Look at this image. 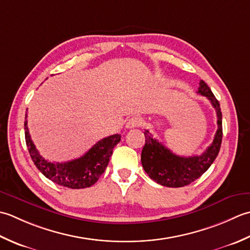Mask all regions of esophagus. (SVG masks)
<instances>
[{"instance_id": "1", "label": "esophagus", "mask_w": 250, "mask_h": 250, "mask_svg": "<svg viewBox=\"0 0 250 250\" xmlns=\"http://www.w3.org/2000/svg\"><path fill=\"white\" fill-rule=\"evenodd\" d=\"M142 124V119L138 118V116H134V118L129 119L126 123V128L131 129V128H136V127H139Z\"/></svg>"}]
</instances>
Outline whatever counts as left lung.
Returning a JSON list of instances; mask_svg holds the SVG:
<instances>
[{"instance_id":"8db88e82","label":"left lung","mask_w":250,"mask_h":250,"mask_svg":"<svg viewBox=\"0 0 250 250\" xmlns=\"http://www.w3.org/2000/svg\"><path fill=\"white\" fill-rule=\"evenodd\" d=\"M197 94L207 97L217 112L218 129L215 139L201 155L179 156L152 137L146 129V144L141 152V164L152 180L168 188H181L200 178L216 160L222 141V114L219 101L208 85L201 81Z\"/></svg>"}]
</instances>
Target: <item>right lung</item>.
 I'll use <instances>...</instances> for the list:
<instances>
[{"label":"right lung","mask_w":250,"mask_h":250,"mask_svg":"<svg viewBox=\"0 0 250 250\" xmlns=\"http://www.w3.org/2000/svg\"><path fill=\"white\" fill-rule=\"evenodd\" d=\"M27 116L25 113V144L34 165L49 180L70 189H85L96 183L108 166L114 146L121 140V135H112L97 142L79 159L65 163H53L45 160L35 147L29 134Z\"/></svg>","instance_id":"1"}]
</instances>
